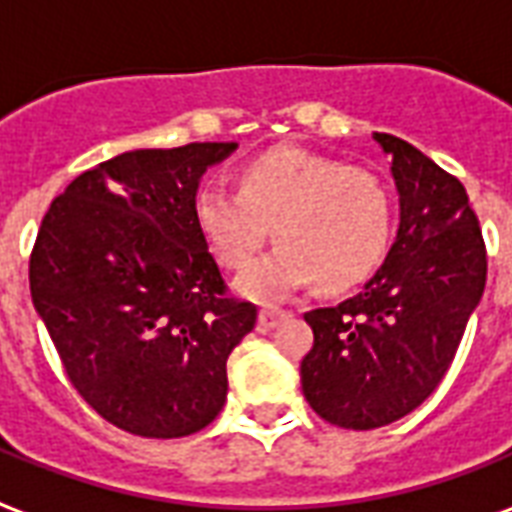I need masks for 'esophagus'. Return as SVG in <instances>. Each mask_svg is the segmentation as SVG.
<instances>
[{
    "instance_id": "1",
    "label": "esophagus",
    "mask_w": 512,
    "mask_h": 512,
    "mask_svg": "<svg viewBox=\"0 0 512 512\" xmlns=\"http://www.w3.org/2000/svg\"><path fill=\"white\" fill-rule=\"evenodd\" d=\"M279 320H282V312H279V309H263V312L257 314V328H260V331H271V328L279 325Z\"/></svg>"
}]
</instances>
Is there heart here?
Instances as JSON below:
<instances>
[{
  "label": "heart",
  "instance_id": "heart-1",
  "mask_svg": "<svg viewBox=\"0 0 512 512\" xmlns=\"http://www.w3.org/2000/svg\"><path fill=\"white\" fill-rule=\"evenodd\" d=\"M195 225L233 271L249 266L274 233L279 246L236 287L252 301L276 304L317 279L325 290L369 279L391 246L393 198L374 170L279 146L238 170V192L200 187Z\"/></svg>",
  "mask_w": 512,
  "mask_h": 512
}]
</instances>
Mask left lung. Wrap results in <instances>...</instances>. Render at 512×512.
I'll use <instances>...</instances> for the list:
<instances>
[{"mask_svg":"<svg viewBox=\"0 0 512 512\" xmlns=\"http://www.w3.org/2000/svg\"><path fill=\"white\" fill-rule=\"evenodd\" d=\"M374 140L399 192L396 241L361 293L304 314L314 331L301 361L306 401L355 431L388 426L429 399L486 287V244L464 184L407 140Z\"/></svg>","mask_w":512,"mask_h":512,"instance_id":"left-lung-1","label":"left lung"}]
</instances>
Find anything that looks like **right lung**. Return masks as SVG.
<instances>
[{
  "mask_svg": "<svg viewBox=\"0 0 512 512\" xmlns=\"http://www.w3.org/2000/svg\"><path fill=\"white\" fill-rule=\"evenodd\" d=\"M236 149L124 151L64 189L34 241L32 301L64 372L138 437L206 429L227 399V355L255 328L195 225L203 173Z\"/></svg>",
  "mask_w": 512,
  "mask_h": 512,
  "instance_id": "obj_1",
  "label": "right lung"
}]
</instances>
